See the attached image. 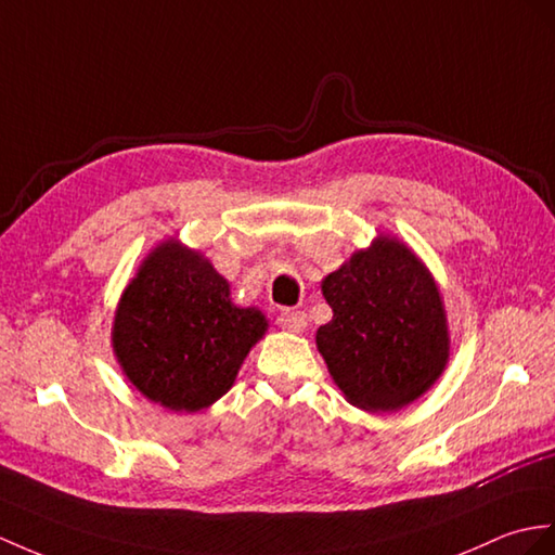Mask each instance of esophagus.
Listing matches in <instances>:
<instances>
[{"label": "esophagus", "instance_id": "obj_1", "mask_svg": "<svg viewBox=\"0 0 555 555\" xmlns=\"http://www.w3.org/2000/svg\"><path fill=\"white\" fill-rule=\"evenodd\" d=\"M278 324L282 330L294 332V334H301L308 324V318L304 310H280L278 313Z\"/></svg>", "mask_w": 555, "mask_h": 555}]
</instances>
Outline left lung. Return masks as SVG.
<instances>
[{"label":"left lung","mask_w":555,"mask_h":555,"mask_svg":"<svg viewBox=\"0 0 555 555\" xmlns=\"http://www.w3.org/2000/svg\"><path fill=\"white\" fill-rule=\"evenodd\" d=\"M332 320L318 350L348 402L400 410L430 388L448 362V324L434 278L396 240L379 237L322 282Z\"/></svg>","instance_id":"obj_1"}]
</instances>
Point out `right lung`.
Instances as JSON below:
<instances>
[{
  "instance_id": "1",
  "label": "right lung",
  "mask_w": 555,
  "mask_h": 555,
  "mask_svg": "<svg viewBox=\"0 0 555 555\" xmlns=\"http://www.w3.org/2000/svg\"><path fill=\"white\" fill-rule=\"evenodd\" d=\"M266 327L259 310L231 304L228 282L209 261L171 240L121 294L113 348L145 398L197 412L228 393Z\"/></svg>"
}]
</instances>
